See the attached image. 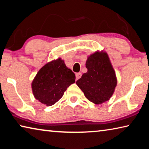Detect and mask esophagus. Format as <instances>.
Listing matches in <instances>:
<instances>
[{"instance_id": "esophagus-1", "label": "esophagus", "mask_w": 149, "mask_h": 149, "mask_svg": "<svg viewBox=\"0 0 149 149\" xmlns=\"http://www.w3.org/2000/svg\"><path fill=\"white\" fill-rule=\"evenodd\" d=\"M75 76H76V79H79V78H81V73H77L76 74H75Z\"/></svg>"}]
</instances>
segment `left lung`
I'll return each mask as SVG.
<instances>
[{
    "label": "left lung",
    "mask_w": 149,
    "mask_h": 149,
    "mask_svg": "<svg viewBox=\"0 0 149 149\" xmlns=\"http://www.w3.org/2000/svg\"><path fill=\"white\" fill-rule=\"evenodd\" d=\"M87 72L76 81L77 86L91 102L99 104L107 101L117 85L116 74L106 52H96L88 57Z\"/></svg>",
    "instance_id": "left-lung-1"
}]
</instances>
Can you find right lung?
Wrapping results in <instances>:
<instances>
[{
	"label": "right lung",
	"mask_w": 149,
	"mask_h": 149,
	"mask_svg": "<svg viewBox=\"0 0 149 149\" xmlns=\"http://www.w3.org/2000/svg\"><path fill=\"white\" fill-rule=\"evenodd\" d=\"M75 75L58 58L41 68L32 82L35 99L47 106H52L61 99L67 88L75 83Z\"/></svg>",
	"instance_id": "add662e5"
}]
</instances>
